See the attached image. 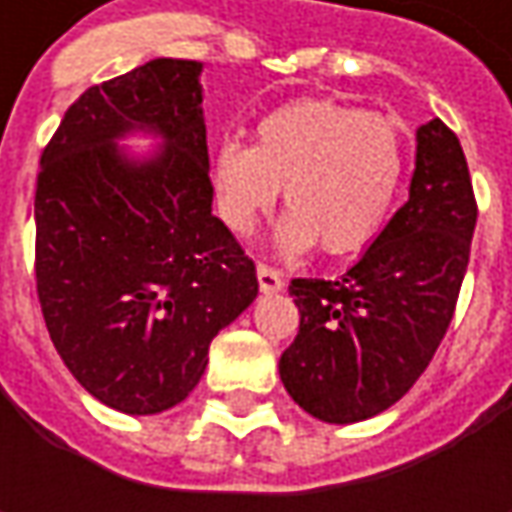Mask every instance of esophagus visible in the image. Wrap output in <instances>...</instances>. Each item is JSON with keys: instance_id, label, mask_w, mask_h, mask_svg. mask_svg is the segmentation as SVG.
<instances>
[{"instance_id": "34e87169", "label": "esophagus", "mask_w": 512, "mask_h": 512, "mask_svg": "<svg viewBox=\"0 0 512 512\" xmlns=\"http://www.w3.org/2000/svg\"><path fill=\"white\" fill-rule=\"evenodd\" d=\"M256 279H259V290H262V293H279V290L285 287L282 273H279V270H273V267H267V265L256 267Z\"/></svg>"}]
</instances>
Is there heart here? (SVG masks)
Segmentation results:
<instances>
[{"mask_svg":"<svg viewBox=\"0 0 512 512\" xmlns=\"http://www.w3.org/2000/svg\"><path fill=\"white\" fill-rule=\"evenodd\" d=\"M402 173L393 119L336 99H296L259 119L253 145L222 139L210 185L222 222L239 236L256 230L285 185L279 250L302 253L319 242L330 256H347L382 230Z\"/></svg>","mask_w":512,"mask_h":512,"instance_id":"1","label":"heart"}]
</instances>
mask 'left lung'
I'll return each mask as SVG.
<instances>
[{
    "instance_id": "left-lung-1",
    "label": "left lung",
    "mask_w": 512,
    "mask_h": 512,
    "mask_svg": "<svg viewBox=\"0 0 512 512\" xmlns=\"http://www.w3.org/2000/svg\"><path fill=\"white\" fill-rule=\"evenodd\" d=\"M476 196L459 136L416 130L410 199L342 279H293L299 333L279 359L293 402L330 424L370 419L427 370L459 302Z\"/></svg>"
}]
</instances>
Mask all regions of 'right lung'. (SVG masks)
<instances>
[{"label":"right lung","mask_w":512,"mask_h":512,"mask_svg":"<svg viewBox=\"0 0 512 512\" xmlns=\"http://www.w3.org/2000/svg\"><path fill=\"white\" fill-rule=\"evenodd\" d=\"M202 62L153 59L88 88L36 179V293L76 382L119 413L185 402L213 336L256 293V265L213 216ZM153 129L133 160L115 139Z\"/></svg>","instance_id":"obj_1"}]
</instances>
